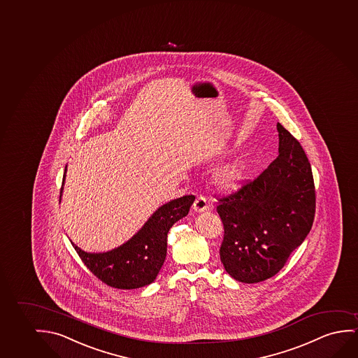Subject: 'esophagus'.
<instances>
[{"label":"esophagus","instance_id":"34e87169","mask_svg":"<svg viewBox=\"0 0 358 358\" xmlns=\"http://www.w3.org/2000/svg\"><path fill=\"white\" fill-rule=\"evenodd\" d=\"M192 208H194V211L196 212L206 211L207 208H208V202H207L205 197L200 195V196L196 197V200L194 202V206H192Z\"/></svg>","mask_w":358,"mask_h":358}]
</instances>
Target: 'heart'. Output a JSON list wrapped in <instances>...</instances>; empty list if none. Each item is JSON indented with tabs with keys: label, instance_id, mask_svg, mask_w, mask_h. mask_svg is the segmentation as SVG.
<instances>
[{
	"label": "heart",
	"instance_id": "1",
	"mask_svg": "<svg viewBox=\"0 0 358 358\" xmlns=\"http://www.w3.org/2000/svg\"><path fill=\"white\" fill-rule=\"evenodd\" d=\"M250 168L247 161L236 158L220 166L215 173V182L222 190L237 192L249 180Z\"/></svg>",
	"mask_w": 358,
	"mask_h": 358
}]
</instances>
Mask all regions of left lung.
Wrapping results in <instances>:
<instances>
[{
    "label": "left lung",
    "instance_id": "left-lung-1",
    "mask_svg": "<svg viewBox=\"0 0 358 358\" xmlns=\"http://www.w3.org/2000/svg\"><path fill=\"white\" fill-rule=\"evenodd\" d=\"M277 131L276 159L254 182L218 200L224 227L221 262L239 282L275 276L312 229V166L299 142L280 122Z\"/></svg>",
    "mask_w": 358,
    "mask_h": 358
}]
</instances>
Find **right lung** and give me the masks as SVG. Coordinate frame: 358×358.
Returning <instances> with one entry per match:
<instances>
[{"label":"right lung","instance_id":"obj_1","mask_svg":"<svg viewBox=\"0 0 358 358\" xmlns=\"http://www.w3.org/2000/svg\"><path fill=\"white\" fill-rule=\"evenodd\" d=\"M66 171L67 166L64 173L60 202ZM194 201L195 196L187 195L162 205L152 213L138 232L120 247L109 252H87L75 243L71 244L92 273L108 286L119 289L145 287L156 280L166 260L169 229L176 222L187 216Z\"/></svg>","mask_w":358,"mask_h":358}]
</instances>
